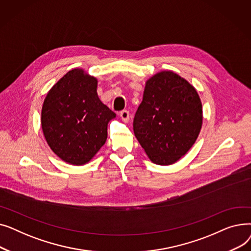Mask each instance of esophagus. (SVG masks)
<instances>
[{
  "instance_id": "esophagus-1",
  "label": "esophagus",
  "mask_w": 251,
  "mask_h": 251,
  "mask_svg": "<svg viewBox=\"0 0 251 251\" xmlns=\"http://www.w3.org/2000/svg\"><path fill=\"white\" fill-rule=\"evenodd\" d=\"M120 118L122 119V121L125 123L129 122V112L128 111H122L120 113Z\"/></svg>"
}]
</instances>
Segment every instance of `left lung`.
Listing matches in <instances>:
<instances>
[{
  "mask_svg": "<svg viewBox=\"0 0 251 251\" xmlns=\"http://www.w3.org/2000/svg\"><path fill=\"white\" fill-rule=\"evenodd\" d=\"M201 126V100L186 79L161 71L146 82L133 130L152 163L175 164L192 148Z\"/></svg>",
  "mask_w": 251,
  "mask_h": 251,
  "instance_id": "obj_1",
  "label": "left lung"
}]
</instances>
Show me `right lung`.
<instances>
[{
	"mask_svg": "<svg viewBox=\"0 0 251 251\" xmlns=\"http://www.w3.org/2000/svg\"><path fill=\"white\" fill-rule=\"evenodd\" d=\"M98 79L83 69L66 73L47 94L42 128L50 150L74 166L88 163L108 137L116 114L99 99Z\"/></svg>",
	"mask_w": 251,
	"mask_h": 251,
	"instance_id": "obj_1",
	"label": "right lung"
}]
</instances>
